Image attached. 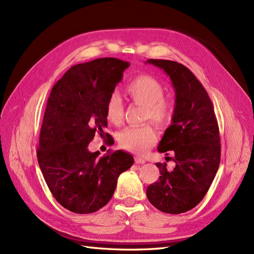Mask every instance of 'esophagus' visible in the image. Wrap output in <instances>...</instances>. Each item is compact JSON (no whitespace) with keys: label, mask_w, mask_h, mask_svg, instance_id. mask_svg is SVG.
Here are the masks:
<instances>
[{"label":"esophagus","mask_w":254,"mask_h":254,"mask_svg":"<svg viewBox=\"0 0 254 254\" xmlns=\"http://www.w3.org/2000/svg\"><path fill=\"white\" fill-rule=\"evenodd\" d=\"M134 161L136 164H144L146 162V160L143 159V158H140V157H135L134 158Z\"/></svg>","instance_id":"obj_1"}]
</instances>
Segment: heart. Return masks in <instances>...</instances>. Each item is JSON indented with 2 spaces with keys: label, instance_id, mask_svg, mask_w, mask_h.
<instances>
[{
  "label": "heart",
  "instance_id": "obj_1",
  "mask_svg": "<svg viewBox=\"0 0 254 254\" xmlns=\"http://www.w3.org/2000/svg\"><path fill=\"white\" fill-rule=\"evenodd\" d=\"M126 92L133 104L145 107L144 121H151L161 129H165L172 124V105L165 99L166 91L157 79L146 75L139 76L128 83ZM105 112L107 121L111 124L120 126L123 123L124 105L117 92L110 94ZM156 141V130L150 125L128 127L119 135L121 147L136 153L146 152Z\"/></svg>",
  "mask_w": 254,
  "mask_h": 254
}]
</instances>
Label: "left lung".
<instances>
[{
    "mask_svg": "<svg viewBox=\"0 0 254 254\" xmlns=\"http://www.w3.org/2000/svg\"><path fill=\"white\" fill-rule=\"evenodd\" d=\"M170 76L175 89L173 121L161 139L158 150L174 155L176 166L156 163L157 182L146 190L149 202L170 214L188 212L200 202L209 190L220 162V139L213 105L195 75L172 60L148 59Z\"/></svg>",
    "mask_w": 254,
    "mask_h": 254,
    "instance_id": "1",
    "label": "left lung"
}]
</instances>
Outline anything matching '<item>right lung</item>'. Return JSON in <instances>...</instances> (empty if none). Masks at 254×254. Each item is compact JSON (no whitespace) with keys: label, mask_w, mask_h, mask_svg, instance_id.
<instances>
[{"label":"right lung","mask_w":254,"mask_h":254,"mask_svg":"<svg viewBox=\"0 0 254 254\" xmlns=\"http://www.w3.org/2000/svg\"><path fill=\"white\" fill-rule=\"evenodd\" d=\"M129 65L112 57L76 64L51 91L37 158L53 196L68 211L102 209L112 198L119 176L133 164L124 150L97 159L99 152L88 149L96 132L105 134L107 101Z\"/></svg>","instance_id":"right-lung-1"}]
</instances>
